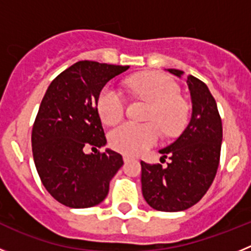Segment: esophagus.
<instances>
[{
    "instance_id": "obj_1",
    "label": "esophagus",
    "mask_w": 251,
    "mask_h": 251,
    "mask_svg": "<svg viewBox=\"0 0 251 251\" xmlns=\"http://www.w3.org/2000/svg\"><path fill=\"white\" fill-rule=\"evenodd\" d=\"M130 159H132V157L127 156V154H124V156H123V161L124 162H128V161H130Z\"/></svg>"
}]
</instances>
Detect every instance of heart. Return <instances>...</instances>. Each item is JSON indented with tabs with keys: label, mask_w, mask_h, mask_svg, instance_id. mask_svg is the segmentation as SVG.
<instances>
[{
	"label": "heart",
	"mask_w": 251,
	"mask_h": 251,
	"mask_svg": "<svg viewBox=\"0 0 251 251\" xmlns=\"http://www.w3.org/2000/svg\"><path fill=\"white\" fill-rule=\"evenodd\" d=\"M130 92L150 101L146 119L152 122H124L109 133V143L114 150L126 154H139L159 137V128L166 136H175L182 130L188 117V105L179 97V86L167 76L145 73L129 79ZM98 110L104 123L114 124L126 112V99L119 90L110 85L103 88L98 97Z\"/></svg>",
	"instance_id": "heart-1"
}]
</instances>
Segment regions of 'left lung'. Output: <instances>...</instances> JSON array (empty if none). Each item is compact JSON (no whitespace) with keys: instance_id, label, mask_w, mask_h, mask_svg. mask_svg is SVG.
Listing matches in <instances>:
<instances>
[{"instance_id":"obj_1","label":"left lung","mask_w":251,"mask_h":251,"mask_svg":"<svg viewBox=\"0 0 251 251\" xmlns=\"http://www.w3.org/2000/svg\"><path fill=\"white\" fill-rule=\"evenodd\" d=\"M181 76L183 72L168 69ZM192 99L191 121L182 134L159 151L170 158L166 167L142 161V194L157 211H182L197 203L211 186L220 163L223 123L207 85L188 75Z\"/></svg>"}]
</instances>
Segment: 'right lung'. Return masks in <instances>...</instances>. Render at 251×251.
<instances>
[{"label": "right lung", "mask_w": 251, "mask_h": 251, "mask_svg": "<svg viewBox=\"0 0 251 251\" xmlns=\"http://www.w3.org/2000/svg\"><path fill=\"white\" fill-rule=\"evenodd\" d=\"M129 66L77 61L51 81L35 118L31 143L44 187L73 208L98 205L123 165L119 153L99 148L106 143L98 97L110 79ZM92 147L94 153L83 150Z\"/></svg>", "instance_id": "1"}]
</instances>
